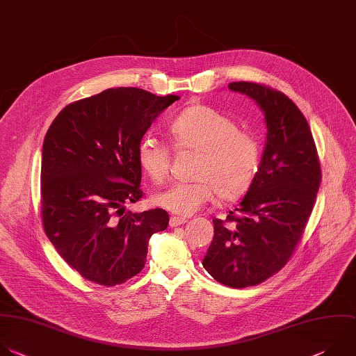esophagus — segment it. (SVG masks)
<instances>
[{"label":"esophagus","mask_w":356,"mask_h":356,"mask_svg":"<svg viewBox=\"0 0 356 356\" xmlns=\"http://www.w3.org/2000/svg\"><path fill=\"white\" fill-rule=\"evenodd\" d=\"M187 222L186 218H180V216H172L170 220H169V225L170 227H176V226H180V225H184Z\"/></svg>","instance_id":"34e87169"}]
</instances>
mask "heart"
Returning <instances> with one entry per match:
<instances>
[{
    "mask_svg": "<svg viewBox=\"0 0 356 356\" xmlns=\"http://www.w3.org/2000/svg\"><path fill=\"white\" fill-rule=\"evenodd\" d=\"M168 134L177 152L197 154L191 173L195 180L172 184L154 197L155 205L188 216L215 194L222 201H234L252 187L260 165V147L230 117L194 104L173 118ZM137 158L140 169L154 184H162L169 177L170 152L154 137L141 140Z\"/></svg>",
    "mask_w": 356,
    "mask_h": 356,
    "instance_id": "1",
    "label": "heart"
}]
</instances>
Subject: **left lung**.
<instances>
[{
    "label": "left lung",
    "instance_id": "left-lung-1",
    "mask_svg": "<svg viewBox=\"0 0 356 356\" xmlns=\"http://www.w3.org/2000/svg\"><path fill=\"white\" fill-rule=\"evenodd\" d=\"M227 88L257 103L267 137L256 179L234 209L239 216L230 211L226 220H212L213 239L202 266L218 282L246 288L264 282L291 259L312 213L321 172L309 124L288 96L254 82H232Z\"/></svg>",
    "mask_w": 356,
    "mask_h": 356
}]
</instances>
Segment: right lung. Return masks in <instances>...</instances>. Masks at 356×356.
<instances>
[{
    "label": "right lung",
    "mask_w": 356,
    "mask_h": 356,
    "mask_svg": "<svg viewBox=\"0 0 356 356\" xmlns=\"http://www.w3.org/2000/svg\"><path fill=\"white\" fill-rule=\"evenodd\" d=\"M176 95L111 88L65 106L42 151V219L61 259L85 280L123 284L145 266L165 209L126 211L143 197L138 147Z\"/></svg>",
    "instance_id": "add662e5"
}]
</instances>
